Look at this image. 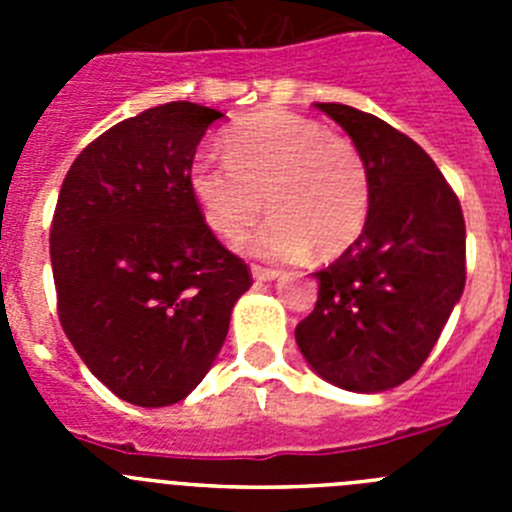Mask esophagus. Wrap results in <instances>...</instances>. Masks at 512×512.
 Returning a JSON list of instances; mask_svg holds the SVG:
<instances>
[{
	"label": "esophagus",
	"mask_w": 512,
	"mask_h": 512,
	"mask_svg": "<svg viewBox=\"0 0 512 512\" xmlns=\"http://www.w3.org/2000/svg\"><path fill=\"white\" fill-rule=\"evenodd\" d=\"M251 274H253V279H256V282H271V279H277L282 271L266 269V266H253Z\"/></svg>",
	"instance_id": "esophagus-1"
}]
</instances>
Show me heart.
<instances>
[{
  "label": "heart",
  "instance_id": "obj_1",
  "mask_svg": "<svg viewBox=\"0 0 512 512\" xmlns=\"http://www.w3.org/2000/svg\"><path fill=\"white\" fill-rule=\"evenodd\" d=\"M225 156L197 153L189 192L220 238H235L266 207V223L241 248L259 259H297L346 251L372 210V171L351 138L323 122L284 110H264L225 135Z\"/></svg>",
  "mask_w": 512,
  "mask_h": 512
}]
</instances>
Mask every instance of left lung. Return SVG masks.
I'll list each match as a JSON object with an SVG mask.
<instances>
[{"instance_id": "obj_1", "label": "left lung", "mask_w": 512, "mask_h": 512, "mask_svg": "<svg viewBox=\"0 0 512 512\" xmlns=\"http://www.w3.org/2000/svg\"><path fill=\"white\" fill-rule=\"evenodd\" d=\"M372 171L364 230L328 269L318 302L295 328L307 364L351 392L392 390L418 372L467 282L459 197L433 158L379 117L318 102Z\"/></svg>"}]
</instances>
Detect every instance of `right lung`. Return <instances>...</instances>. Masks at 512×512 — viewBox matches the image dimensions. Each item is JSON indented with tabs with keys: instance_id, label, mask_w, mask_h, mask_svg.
<instances>
[{
	"instance_id": "1",
	"label": "right lung",
	"mask_w": 512,
	"mask_h": 512,
	"mask_svg": "<svg viewBox=\"0 0 512 512\" xmlns=\"http://www.w3.org/2000/svg\"><path fill=\"white\" fill-rule=\"evenodd\" d=\"M223 112L158 104L76 156L51 225L63 333L120 400L164 408L210 372L246 261L207 228L189 192L202 135Z\"/></svg>"
}]
</instances>
